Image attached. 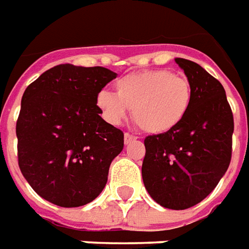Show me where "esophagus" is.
I'll return each mask as SVG.
<instances>
[{
    "label": "esophagus",
    "mask_w": 249,
    "mask_h": 249,
    "mask_svg": "<svg viewBox=\"0 0 249 249\" xmlns=\"http://www.w3.org/2000/svg\"><path fill=\"white\" fill-rule=\"evenodd\" d=\"M135 140H137V137H135V135H131V134H128V133H124V143H126V145L131 143V142L135 141Z\"/></svg>",
    "instance_id": "esophagus-1"
}]
</instances>
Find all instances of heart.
Returning <instances> with one entry per match:
<instances>
[{
  "mask_svg": "<svg viewBox=\"0 0 249 249\" xmlns=\"http://www.w3.org/2000/svg\"><path fill=\"white\" fill-rule=\"evenodd\" d=\"M115 93L100 90L96 106L104 119L119 124L133 109V121L147 134H164L188 114L193 88L186 77L165 69L143 70L115 82Z\"/></svg>",
  "mask_w": 249,
  "mask_h": 249,
  "instance_id": "heart-1",
  "label": "heart"
}]
</instances>
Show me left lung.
<instances>
[{"label":"left lung","instance_id":"obj_1","mask_svg":"<svg viewBox=\"0 0 249 249\" xmlns=\"http://www.w3.org/2000/svg\"><path fill=\"white\" fill-rule=\"evenodd\" d=\"M175 62L191 84V107L171 131L145 138L142 179L159 205L184 210L205 199L225 175L234 123L221 82L193 61Z\"/></svg>","mask_w":249,"mask_h":249}]
</instances>
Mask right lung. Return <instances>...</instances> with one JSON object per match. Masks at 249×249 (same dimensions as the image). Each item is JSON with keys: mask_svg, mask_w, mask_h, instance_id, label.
Returning <instances> with one entry per match:
<instances>
[{"mask_svg": "<svg viewBox=\"0 0 249 249\" xmlns=\"http://www.w3.org/2000/svg\"><path fill=\"white\" fill-rule=\"evenodd\" d=\"M116 73L70 63L30 84L16 123L18 167L37 195L56 206L96 199L109 165L123 149V133L100 116L96 96Z\"/></svg>", "mask_w": 249, "mask_h": 249, "instance_id": "right-lung-1", "label": "right lung"}]
</instances>
